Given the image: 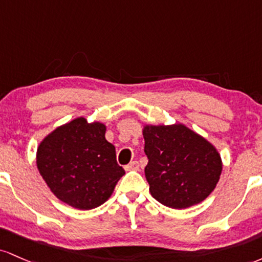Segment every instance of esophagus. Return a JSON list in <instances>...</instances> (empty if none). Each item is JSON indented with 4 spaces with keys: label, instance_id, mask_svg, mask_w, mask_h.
Listing matches in <instances>:
<instances>
[{
    "label": "esophagus",
    "instance_id": "obj_1",
    "mask_svg": "<svg viewBox=\"0 0 262 262\" xmlns=\"http://www.w3.org/2000/svg\"><path fill=\"white\" fill-rule=\"evenodd\" d=\"M139 168H140V164L137 161H132L131 163H128L127 166H125L126 170H139Z\"/></svg>",
    "mask_w": 262,
    "mask_h": 262
}]
</instances>
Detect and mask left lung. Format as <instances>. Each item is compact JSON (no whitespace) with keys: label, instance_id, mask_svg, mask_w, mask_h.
Wrapping results in <instances>:
<instances>
[{"label":"left lung","instance_id":"left-lung-1","mask_svg":"<svg viewBox=\"0 0 262 262\" xmlns=\"http://www.w3.org/2000/svg\"><path fill=\"white\" fill-rule=\"evenodd\" d=\"M145 176L156 201L184 209L204 201L222 173V160L213 145L184 125L146 126Z\"/></svg>","mask_w":262,"mask_h":262}]
</instances>
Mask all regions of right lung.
Returning a JSON list of instances; mask_svg holds the SVG:
<instances>
[{"label": "right lung", "instance_id": "add662e5", "mask_svg": "<svg viewBox=\"0 0 262 262\" xmlns=\"http://www.w3.org/2000/svg\"><path fill=\"white\" fill-rule=\"evenodd\" d=\"M105 131L102 123L78 117L53 131L38 147L40 176L58 199L76 209H94L106 202L125 174Z\"/></svg>", "mask_w": 262, "mask_h": 262}]
</instances>
